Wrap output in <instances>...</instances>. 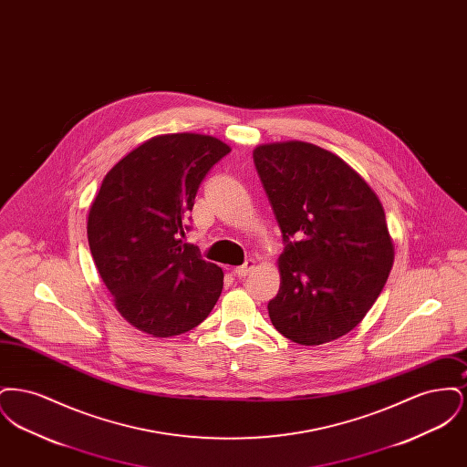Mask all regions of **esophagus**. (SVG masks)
Instances as JSON below:
<instances>
[{
	"label": "esophagus",
	"mask_w": 467,
	"mask_h": 467,
	"mask_svg": "<svg viewBox=\"0 0 467 467\" xmlns=\"http://www.w3.org/2000/svg\"><path fill=\"white\" fill-rule=\"evenodd\" d=\"M254 266H255V265H254V261L250 259V261L244 263V266L234 267L233 273H234V276H238V278H244V276L250 275V271L254 269Z\"/></svg>",
	"instance_id": "esophagus-1"
}]
</instances>
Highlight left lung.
Segmentation results:
<instances>
[{
  "label": "left lung",
  "mask_w": 467,
  "mask_h": 467,
  "mask_svg": "<svg viewBox=\"0 0 467 467\" xmlns=\"http://www.w3.org/2000/svg\"><path fill=\"white\" fill-rule=\"evenodd\" d=\"M254 164L280 225L275 329L299 345L350 333L371 310L394 263L383 206L343 159L313 143L259 145Z\"/></svg>",
  "instance_id": "left-lung-1"
}]
</instances>
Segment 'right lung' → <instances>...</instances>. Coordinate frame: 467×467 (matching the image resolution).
<instances>
[{"mask_svg": "<svg viewBox=\"0 0 467 467\" xmlns=\"http://www.w3.org/2000/svg\"><path fill=\"white\" fill-rule=\"evenodd\" d=\"M229 152L213 136L162 134L103 178L88 217L90 254L115 308L136 329L171 337L213 310L223 269L182 238L202 178Z\"/></svg>", "mask_w": 467, "mask_h": 467, "instance_id": "1", "label": "right lung"}]
</instances>
